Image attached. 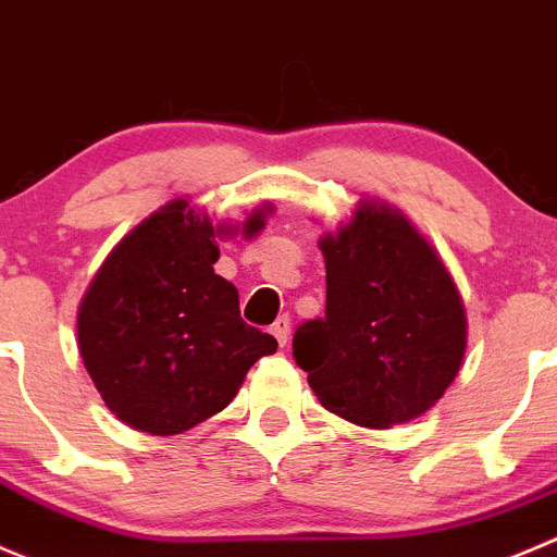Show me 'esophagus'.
<instances>
[{
	"label": "esophagus",
	"mask_w": 557,
	"mask_h": 557,
	"mask_svg": "<svg viewBox=\"0 0 557 557\" xmlns=\"http://www.w3.org/2000/svg\"><path fill=\"white\" fill-rule=\"evenodd\" d=\"M272 334H274V339H277V343H280V348H283V345H288V339H290V318L288 315H280L277 321L272 323Z\"/></svg>",
	"instance_id": "34e87169"
}]
</instances>
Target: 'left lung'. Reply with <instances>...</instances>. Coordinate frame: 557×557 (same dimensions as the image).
<instances>
[{
    "label": "left lung",
    "instance_id": "1",
    "mask_svg": "<svg viewBox=\"0 0 557 557\" xmlns=\"http://www.w3.org/2000/svg\"><path fill=\"white\" fill-rule=\"evenodd\" d=\"M326 315L294 334V359L332 413L388 430L428 413L468 345L462 296L428 236L397 207L359 198L318 239Z\"/></svg>",
    "mask_w": 557,
    "mask_h": 557
}]
</instances>
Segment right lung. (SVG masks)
I'll return each mask as SVG.
<instances>
[{"label": "right lung", "instance_id": "obj_1", "mask_svg": "<svg viewBox=\"0 0 557 557\" xmlns=\"http://www.w3.org/2000/svg\"><path fill=\"white\" fill-rule=\"evenodd\" d=\"M272 203L242 223L256 236ZM212 225L187 198H174L122 236L78 305V350L102 403L119 422L149 435H180L220 413L277 339L247 326L239 290L214 274Z\"/></svg>", "mask_w": 557, "mask_h": 557}]
</instances>
